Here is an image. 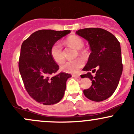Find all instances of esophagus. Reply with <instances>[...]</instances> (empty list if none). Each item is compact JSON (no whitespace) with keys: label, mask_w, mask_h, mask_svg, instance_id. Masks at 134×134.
I'll return each instance as SVG.
<instances>
[{"label":"esophagus","mask_w":134,"mask_h":134,"mask_svg":"<svg viewBox=\"0 0 134 134\" xmlns=\"http://www.w3.org/2000/svg\"><path fill=\"white\" fill-rule=\"evenodd\" d=\"M72 77L76 78H81V76H80V74H73L72 75Z\"/></svg>","instance_id":"esophagus-1"}]
</instances>
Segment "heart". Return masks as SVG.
Returning a JSON list of instances; mask_svg holds the SVG:
<instances>
[{"mask_svg": "<svg viewBox=\"0 0 134 134\" xmlns=\"http://www.w3.org/2000/svg\"><path fill=\"white\" fill-rule=\"evenodd\" d=\"M67 43L76 48L77 50H80L84 47V41L81 38L77 36H71L66 40ZM82 53V51H80ZM50 55L52 58L57 64H62L64 60V54L62 49V46L59 42H55L52 44L50 48ZM84 65V61L82 58H77L73 60H68L64 62L61 66V69L66 72L75 74L79 72Z\"/></svg>", "mask_w": 134, "mask_h": 134, "instance_id": "obj_1", "label": "heart"}]
</instances>
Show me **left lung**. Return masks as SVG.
<instances>
[{
	"instance_id": "left-lung-1",
	"label": "left lung",
	"mask_w": 134,
	"mask_h": 134,
	"mask_svg": "<svg viewBox=\"0 0 134 134\" xmlns=\"http://www.w3.org/2000/svg\"><path fill=\"white\" fill-rule=\"evenodd\" d=\"M77 35L88 41L91 53L84 69L92 85L83 91L90 100L102 101L113 94L117 87L123 70L120 42L113 34L99 27H89L76 31ZM91 71L96 72L93 76Z\"/></svg>"
}]
</instances>
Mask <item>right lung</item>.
Segmentation results:
<instances>
[{"instance_id":"add662e5","label":"right lung","mask_w":134,"mask_h":134,"mask_svg":"<svg viewBox=\"0 0 134 134\" xmlns=\"http://www.w3.org/2000/svg\"><path fill=\"white\" fill-rule=\"evenodd\" d=\"M70 31L41 30L23 42L19 69L27 93L39 103L50 105L59 102L64 95L66 82L71 75L60 72L53 76L59 66L50 55V48Z\"/></svg>"}]
</instances>
